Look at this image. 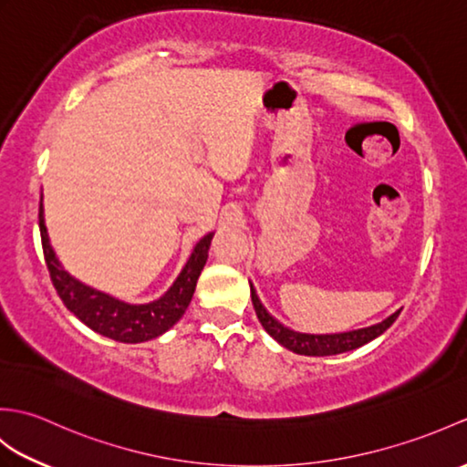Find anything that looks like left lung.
<instances>
[{
  "instance_id": "left-lung-1",
  "label": "left lung",
  "mask_w": 467,
  "mask_h": 467,
  "mask_svg": "<svg viewBox=\"0 0 467 467\" xmlns=\"http://www.w3.org/2000/svg\"><path fill=\"white\" fill-rule=\"evenodd\" d=\"M251 299L254 313L259 317L261 325L265 327V331L269 333L275 341H279L286 349H291L293 353L299 355H313V357H325V355H337V353H345L357 349L365 343L373 341L375 337H379L385 333L389 327L398 319L400 313H393L391 317H387L385 321L377 323L373 327H367V329L359 331H349V333H337V335H306V333H296L286 329L279 321H275L273 317L265 311V306L261 305L259 296L254 295V289L251 286Z\"/></svg>"
}]
</instances>
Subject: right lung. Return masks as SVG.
I'll use <instances>...</instances> for the list:
<instances>
[{
    "label": "right lung",
    "instance_id": "add662e5",
    "mask_svg": "<svg viewBox=\"0 0 467 467\" xmlns=\"http://www.w3.org/2000/svg\"><path fill=\"white\" fill-rule=\"evenodd\" d=\"M39 234H42V249L49 271V279H52L59 299L64 301V305L78 317V319L90 327L92 331L104 337H110V339L120 343H142L148 339H154V337L162 335L181 319L188 303L192 299L196 281L198 276H201V271L204 269L208 249H211L213 241V234H206L204 239L194 246L191 261L186 263L184 271L162 299L148 305H128L112 299V296H108L100 291L90 289V286L76 281L74 276H69L62 269V265L57 263L52 246H49L47 241L42 202H39Z\"/></svg>",
    "mask_w": 467,
    "mask_h": 467
}]
</instances>
